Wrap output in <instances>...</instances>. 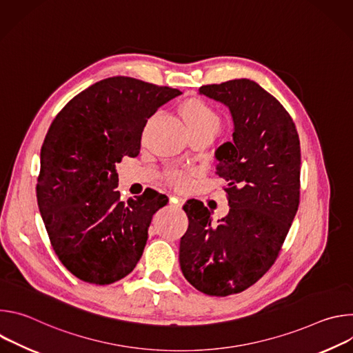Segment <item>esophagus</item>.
<instances>
[{"label":"esophagus","mask_w":353,"mask_h":353,"mask_svg":"<svg viewBox=\"0 0 353 353\" xmlns=\"http://www.w3.org/2000/svg\"><path fill=\"white\" fill-rule=\"evenodd\" d=\"M169 203H170L173 207L180 208V207H183V204H184V199H183L181 196H177V195H170V196H169Z\"/></svg>","instance_id":"34e87169"}]
</instances>
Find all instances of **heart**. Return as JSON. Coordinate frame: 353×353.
I'll return each mask as SVG.
<instances>
[{
	"label": "heart",
	"instance_id": "b5f03b06",
	"mask_svg": "<svg viewBox=\"0 0 353 353\" xmlns=\"http://www.w3.org/2000/svg\"><path fill=\"white\" fill-rule=\"evenodd\" d=\"M183 116L188 128H214L218 131L219 117L203 100L194 99L187 102L183 106ZM168 181L174 187H183L187 184V176L180 170H172L168 173Z\"/></svg>",
	"mask_w": 353,
	"mask_h": 353
}]
</instances>
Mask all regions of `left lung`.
<instances>
[{"label":"left lung","instance_id":"left-lung-1","mask_svg":"<svg viewBox=\"0 0 353 353\" xmlns=\"http://www.w3.org/2000/svg\"><path fill=\"white\" fill-rule=\"evenodd\" d=\"M198 90L228 106L233 119V142L215 152L230 210L214 223L201 201H187L179 260L196 290L229 296L254 285L279 256L299 208L300 141L290 114L254 81Z\"/></svg>","mask_w":353,"mask_h":353}]
</instances>
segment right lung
<instances>
[{"label":"right lung","instance_id":"add662e5","mask_svg":"<svg viewBox=\"0 0 353 353\" xmlns=\"http://www.w3.org/2000/svg\"><path fill=\"white\" fill-rule=\"evenodd\" d=\"M180 93L112 77L72 97L50 125L37 204L54 253L81 281L110 285L139 261L150 221L169 199L148 188L121 201L116 163L139 154L148 119Z\"/></svg>","mask_w":353,"mask_h":353}]
</instances>
